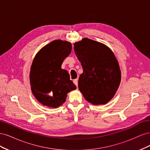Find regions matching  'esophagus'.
I'll use <instances>...</instances> for the list:
<instances>
[{"mask_svg":"<svg viewBox=\"0 0 150 150\" xmlns=\"http://www.w3.org/2000/svg\"><path fill=\"white\" fill-rule=\"evenodd\" d=\"M73 82H74V83L75 84V85L77 86V87H78V79H74Z\"/></svg>","mask_w":150,"mask_h":150,"instance_id":"obj_1","label":"esophagus"}]
</instances>
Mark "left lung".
I'll use <instances>...</instances> for the list:
<instances>
[{
  "instance_id": "8db88e82",
  "label": "left lung",
  "mask_w": 150,
  "mask_h": 150,
  "mask_svg": "<svg viewBox=\"0 0 150 150\" xmlns=\"http://www.w3.org/2000/svg\"><path fill=\"white\" fill-rule=\"evenodd\" d=\"M74 49L83 68L78 81L80 91L95 105L107 103L121 82V71L114 54L104 44L88 38L76 42Z\"/></svg>"
}]
</instances>
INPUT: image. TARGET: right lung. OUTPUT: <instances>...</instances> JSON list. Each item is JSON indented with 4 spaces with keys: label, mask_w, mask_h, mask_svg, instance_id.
I'll use <instances>...</instances> for the list:
<instances>
[{
    "label": "right lung",
    "mask_w": 150,
    "mask_h": 150,
    "mask_svg": "<svg viewBox=\"0 0 150 150\" xmlns=\"http://www.w3.org/2000/svg\"><path fill=\"white\" fill-rule=\"evenodd\" d=\"M72 50L70 42L55 40L36 54L30 72L31 90L44 105L57 108L66 101L67 94L76 89L61 65Z\"/></svg>",
    "instance_id": "1"
}]
</instances>
